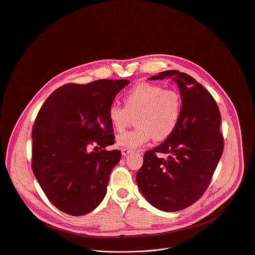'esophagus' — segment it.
Returning a JSON list of instances; mask_svg holds the SVG:
<instances>
[{"mask_svg":"<svg viewBox=\"0 0 255 255\" xmlns=\"http://www.w3.org/2000/svg\"><path fill=\"white\" fill-rule=\"evenodd\" d=\"M131 151H132V150L129 149V148H126V147L122 148V154H123V156H128V155L130 154Z\"/></svg>","mask_w":255,"mask_h":255,"instance_id":"1","label":"esophagus"}]
</instances>
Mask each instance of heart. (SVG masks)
Returning a JSON list of instances; mask_svg holds the SVG:
<instances>
[{
	"mask_svg": "<svg viewBox=\"0 0 255 255\" xmlns=\"http://www.w3.org/2000/svg\"><path fill=\"white\" fill-rule=\"evenodd\" d=\"M124 107L114 104L109 109V120L117 131H123L135 116L133 130L121 133L117 144L135 148L152 136L156 140L168 138L177 128L182 115V98L172 88L151 83H138L124 95Z\"/></svg>",
	"mask_w": 255,
	"mask_h": 255,
	"instance_id": "obj_1",
	"label": "heart"
}]
</instances>
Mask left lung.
Here are the masks:
<instances>
[{
    "instance_id": "1",
    "label": "left lung",
    "mask_w": 255,
    "mask_h": 255,
    "mask_svg": "<svg viewBox=\"0 0 255 255\" xmlns=\"http://www.w3.org/2000/svg\"><path fill=\"white\" fill-rule=\"evenodd\" d=\"M172 78L182 98V115L175 131L146 150L135 180L150 205L166 212L191 206L204 194L223 152L221 115L215 99L190 75L167 70L149 80ZM165 153L166 159L156 157Z\"/></svg>"
}]
</instances>
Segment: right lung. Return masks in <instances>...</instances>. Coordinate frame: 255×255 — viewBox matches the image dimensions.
<instances>
[{
  "label": "right lung",
  "instance_id": "right-lung-1",
  "mask_svg": "<svg viewBox=\"0 0 255 255\" xmlns=\"http://www.w3.org/2000/svg\"><path fill=\"white\" fill-rule=\"evenodd\" d=\"M128 80L99 79L66 84L51 93L40 109L32 130V170L52 204L81 216L104 200L119 149L109 109ZM95 145L93 152L88 148ZM100 150H98V148Z\"/></svg>",
  "mask_w": 255,
  "mask_h": 255
}]
</instances>
